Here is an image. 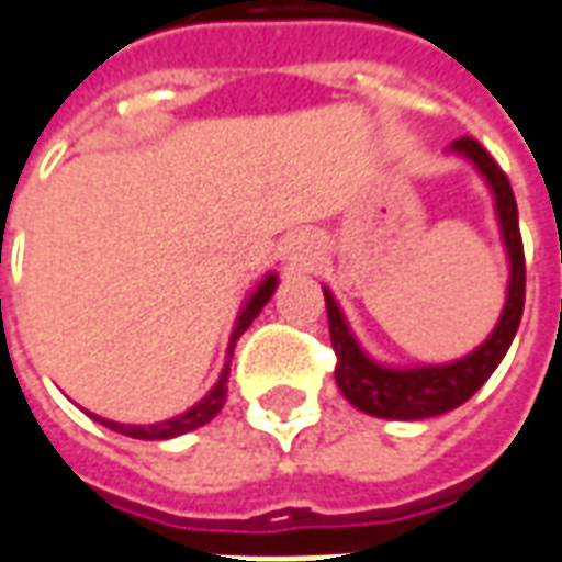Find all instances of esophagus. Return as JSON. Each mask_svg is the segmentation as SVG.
<instances>
[{
    "label": "esophagus",
    "instance_id": "34e87169",
    "mask_svg": "<svg viewBox=\"0 0 562 562\" xmlns=\"http://www.w3.org/2000/svg\"><path fill=\"white\" fill-rule=\"evenodd\" d=\"M311 255H313V243L307 236H292L289 243H285V261L295 267L311 265Z\"/></svg>",
    "mask_w": 562,
    "mask_h": 562
}]
</instances>
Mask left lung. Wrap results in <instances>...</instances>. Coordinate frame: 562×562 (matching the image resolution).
<instances>
[{
    "mask_svg": "<svg viewBox=\"0 0 562 562\" xmlns=\"http://www.w3.org/2000/svg\"><path fill=\"white\" fill-rule=\"evenodd\" d=\"M449 153L468 159L490 187L498 233H502L507 251L505 307H502V316H498L490 338L480 347H473L471 353H464L461 360L387 366L362 350L357 335L347 326L335 295L329 289H323L326 311H329L331 347L338 357L335 362L338 391L345 393L350 406H357L366 415H375V418H387V422H422V418H434V415L452 412L461 403H468L473 393L490 381L498 362L505 360L507 347L520 329L522 301H526V261H522L520 221H517V200H514L510 181L490 153L483 150V144L473 137L452 140Z\"/></svg>",
    "mask_w": 562,
    "mask_h": 562,
    "instance_id": "left-lung-1",
    "label": "left lung"
}]
</instances>
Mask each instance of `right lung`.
Here are the masks:
<instances>
[{
    "label": "right lung",
    "mask_w": 562,
    "mask_h": 562,
    "mask_svg": "<svg viewBox=\"0 0 562 562\" xmlns=\"http://www.w3.org/2000/svg\"><path fill=\"white\" fill-rule=\"evenodd\" d=\"M277 285H280V277H277V273H267L265 280L255 285V292L246 297V304L239 307V316H236V326H233L231 335V345H227V362H224V369H221V375H217L215 387L205 393L200 403H193V406L187 412H181V415H175L169 422H156V425H120V422L98 418V415H91V418L101 422L104 427H110V430H116V434L135 437V440H171V437H181V434H190V430H196V427L209 425L217 412L224 409V403H227V375H231L233 347L239 341V335L249 329L251 319L265 311V304L273 297Z\"/></svg>",
    "instance_id": "obj_1"
}]
</instances>
